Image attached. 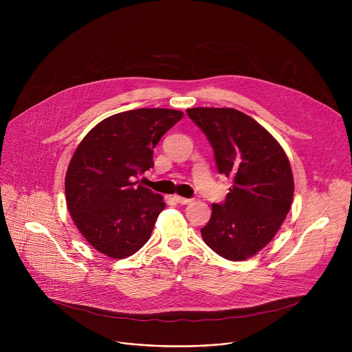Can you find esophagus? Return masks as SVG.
I'll return each instance as SVG.
<instances>
[{"label": "esophagus", "instance_id": "1", "mask_svg": "<svg viewBox=\"0 0 352 352\" xmlns=\"http://www.w3.org/2000/svg\"><path fill=\"white\" fill-rule=\"evenodd\" d=\"M174 200H175L177 204H179V205H188V204H190V202H192V199L182 197V196H178V195H175V196H174Z\"/></svg>", "mask_w": 352, "mask_h": 352}]
</instances>
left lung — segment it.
<instances>
[{
    "mask_svg": "<svg viewBox=\"0 0 352 352\" xmlns=\"http://www.w3.org/2000/svg\"><path fill=\"white\" fill-rule=\"evenodd\" d=\"M186 114L209 139L219 173L232 179L224 202L212 205L202 238L217 255L245 261L274 238L289 212L288 157L261 124L235 109L196 107Z\"/></svg>",
    "mask_w": 352,
    "mask_h": 352,
    "instance_id": "obj_1",
    "label": "left lung"
}]
</instances>
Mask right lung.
<instances>
[{
    "label": "right lung",
    "mask_w": 352,
    "mask_h": 352,
    "mask_svg": "<svg viewBox=\"0 0 352 352\" xmlns=\"http://www.w3.org/2000/svg\"><path fill=\"white\" fill-rule=\"evenodd\" d=\"M182 116L170 109L124 111L98 122L76 147L65 175L67 206L100 254L124 259L148 241L166 204L136 179L153 168V148Z\"/></svg>",
    "instance_id": "add662e5"
}]
</instances>
